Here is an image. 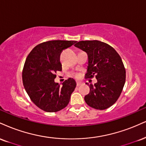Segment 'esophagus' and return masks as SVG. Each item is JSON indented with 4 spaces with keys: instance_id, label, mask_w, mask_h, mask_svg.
Here are the masks:
<instances>
[{
    "instance_id": "34e87169",
    "label": "esophagus",
    "mask_w": 146,
    "mask_h": 146,
    "mask_svg": "<svg viewBox=\"0 0 146 146\" xmlns=\"http://www.w3.org/2000/svg\"><path fill=\"white\" fill-rule=\"evenodd\" d=\"M81 84H81V82H77V86H80Z\"/></svg>"
}]
</instances>
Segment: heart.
<instances>
[{
  "label": "heart",
  "mask_w": 146,
  "mask_h": 146,
  "mask_svg": "<svg viewBox=\"0 0 146 146\" xmlns=\"http://www.w3.org/2000/svg\"><path fill=\"white\" fill-rule=\"evenodd\" d=\"M75 77H78V75H75Z\"/></svg>",
  "instance_id": "obj_1"
}]
</instances>
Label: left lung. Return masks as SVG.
I'll list each match as a JSON object with an SVG mask.
<instances>
[{
  "label": "left lung",
  "instance_id": "left-lung-1",
  "mask_svg": "<svg viewBox=\"0 0 146 146\" xmlns=\"http://www.w3.org/2000/svg\"><path fill=\"white\" fill-rule=\"evenodd\" d=\"M76 43L75 46L86 52L88 57L85 78L95 77L97 80L94 86L89 85L90 92L84 100L91 108L106 110L117 101L125 84L126 71L122 58L104 42L93 40Z\"/></svg>",
  "mask_w": 146,
  "mask_h": 146
}]
</instances>
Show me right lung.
<instances>
[{
	"label": "right lung",
	"instance_id": "right-lung-1",
	"mask_svg": "<svg viewBox=\"0 0 146 146\" xmlns=\"http://www.w3.org/2000/svg\"><path fill=\"white\" fill-rule=\"evenodd\" d=\"M77 41L54 40L35 46L26 58L22 71V82L30 99L38 108L56 112L67 106L76 87L73 79H68L60 87L54 82L56 72L62 71L61 52Z\"/></svg>",
	"mask_w": 146,
	"mask_h": 146
}]
</instances>
